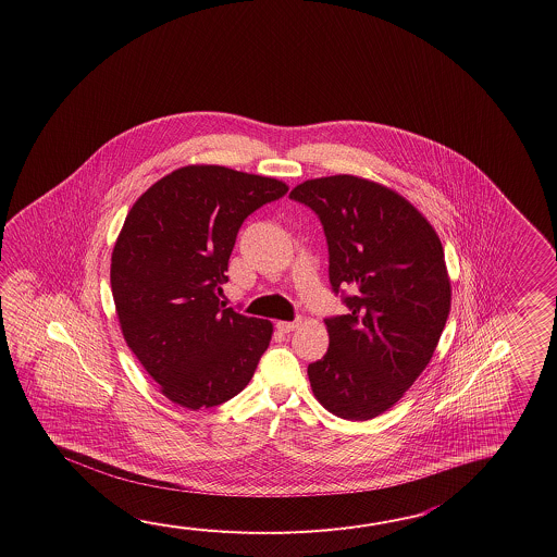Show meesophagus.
Masks as SVG:
<instances>
[{"instance_id": "obj_1", "label": "esophagus", "mask_w": 557, "mask_h": 557, "mask_svg": "<svg viewBox=\"0 0 557 557\" xmlns=\"http://www.w3.org/2000/svg\"><path fill=\"white\" fill-rule=\"evenodd\" d=\"M296 326H298V322H286V320L276 322V329H278L281 332H284V334H288V332L295 331Z\"/></svg>"}]
</instances>
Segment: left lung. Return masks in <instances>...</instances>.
I'll list each match as a JSON object with an SVG mask.
<instances>
[{
  "instance_id": "8db88e82",
  "label": "left lung",
  "mask_w": 557,
  "mask_h": 557,
  "mask_svg": "<svg viewBox=\"0 0 557 557\" xmlns=\"http://www.w3.org/2000/svg\"><path fill=\"white\" fill-rule=\"evenodd\" d=\"M290 199L319 214L332 288L350 314L326 319L329 352L308 364L329 412L364 422L386 412L424 372L450 314L438 233L400 193L356 175L308 178Z\"/></svg>"
}]
</instances>
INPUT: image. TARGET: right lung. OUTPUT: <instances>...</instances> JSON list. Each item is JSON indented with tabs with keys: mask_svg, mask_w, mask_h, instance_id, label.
<instances>
[{
	"mask_svg": "<svg viewBox=\"0 0 557 557\" xmlns=\"http://www.w3.org/2000/svg\"><path fill=\"white\" fill-rule=\"evenodd\" d=\"M288 185L221 165L175 169L131 207L111 255L123 338L159 392L187 410L231 400L255 374L273 322L221 307L243 221Z\"/></svg>",
	"mask_w": 557,
	"mask_h": 557,
	"instance_id": "1",
	"label": "right lung"
}]
</instances>
